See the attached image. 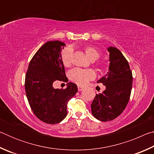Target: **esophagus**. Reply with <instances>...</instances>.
I'll return each instance as SVG.
<instances>
[{"label": "esophagus", "mask_w": 154, "mask_h": 154, "mask_svg": "<svg viewBox=\"0 0 154 154\" xmlns=\"http://www.w3.org/2000/svg\"><path fill=\"white\" fill-rule=\"evenodd\" d=\"M84 89V88L82 87V86H79V85H78V91H82Z\"/></svg>", "instance_id": "esophagus-1"}]
</instances>
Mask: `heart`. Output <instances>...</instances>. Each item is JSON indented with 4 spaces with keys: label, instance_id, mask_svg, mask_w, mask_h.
Returning <instances> with one entry per match:
<instances>
[{
    "label": "heart",
    "instance_id": "obj_1",
    "mask_svg": "<svg viewBox=\"0 0 154 154\" xmlns=\"http://www.w3.org/2000/svg\"><path fill=\"white\" fill-rule=\"evenodd\" d=\"M85 55L91 61H94L100 57V52L96 48L88 47L85 49ZM72 50L71 48L67 47L62 50L61 53V60L62 64L65 66H69L71 63V56ZM99 68H103V64H99ZM69 77L72 82L79 85H85L96 77V72L93 69H82L75 68L69 71Z\"/></svg>",
    "mask_w": 154,
    "mask_h": 154
}]
</instances>
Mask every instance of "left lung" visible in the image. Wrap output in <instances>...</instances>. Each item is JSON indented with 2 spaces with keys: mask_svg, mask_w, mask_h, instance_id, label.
<instances>
[{
  "mask_svg": "<svg viewBox=\"0 0 154 154\" xmlns=\"http://www.w3.org/2000/svg\"><path fill=\"white\" fill-rule=\"evenodd\" d=\"M109 70L98 81L106 89L96 94L91 105L92 113L101 122L113 120L126 108L130 100L132 85V74L128 62L122 52L114 47L108 48Z\"/></svg>",
  "mask_w": 154,
  "mask_h": 154,
  "instance_id": "1",
  "label": "left lung"
}]
</instances>
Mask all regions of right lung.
Returning <instances> with one entry per match:
<instances>
[{"instance_id": "add662e5", "label": "right lung", "mask_w": 154, "mask_h": 154, "mask_svg": "<svg viewBox=\"0 0 154 154\" xmlns=\"http://www.w3.org/2000/svg\"><path fill=\"white\" fill-rule=\"evenodd\" d=\"M65 44L48 41L36 52L25 77V91L30 106L36 118L49 124L60 123L67 115V103L77 92L73 83L65 89H54L56 81L66 82L61 50Z\"/></svg>"}]
</instances>
